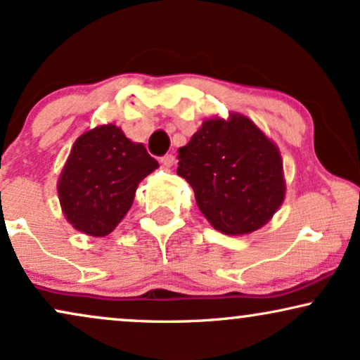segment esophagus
<instances>
[{"instance_id": "esophagus-1", "label": "esophagus", "mask_w": 360, "mask_h": 360, "mask_svg": "<svg viewBox=\"0 0 360 360\" xmlns=\"http://www.w3.org/2000/svg\"><path fill=\"white\" fill-rule=\"evenodd\" d=\"M160 163L165 168H172L173 163H175V157H173V155H165V157L160 158Z\"/></svg>"}]
</instances>
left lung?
I'll use <instances>...</instances> for the list:
<instances>
[{
    "mask_svg": "<svg viewBox=\"0 0 360 360\" xmlns=\"http://www.w3.org/2000/svg\"><path fill=\"white\" fill-rule=\"evenodd\" d=\"M176 173L193 188L212 227L225 235L264 227L285 198L278 146L240 113L207 118L179 148Z\"/></svg>",
    "mask_w": 360,
    "mask_h": 360,
    "instance_id": "8db88e82",
    "label": "left lung"
}]
</instances>
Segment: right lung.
<instances>
[{
    "label": "right lung",
    "mask_w": 360,
    "mask_h": 360,
    "mask_svg": "<svg viewBox=\"0 0 360 360\" xmlns=\"http://www.w3.org/2000/svg\"><path fill=\"white\" fill-rule=\"evenodd\" d=\"M157 168L143 143L127 139L113 123L85 131L58 180L66 220L90 237H105L130 210L140 181Z\"/></svg>",
    "instance_id": "1"
}]
</instances>
